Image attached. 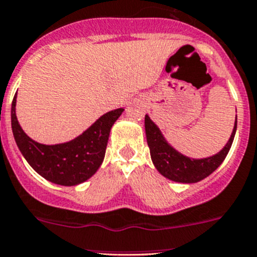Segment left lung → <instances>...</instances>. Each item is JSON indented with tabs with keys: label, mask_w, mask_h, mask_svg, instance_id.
I'll return each mask as SVG.
<instances>
[{
	"label": "left lung",
	"mask_w": 257,
	"mask_h": 257,
	"mask_svg": "<svg viewBox=\"0 0 257 257\" xmlns=\"http://www.w3.org/2000/svg\"><path fill=\"white\" fill-rule=\"evenodd\" d=\"M236 127H237V117L227 144L220 152L206 159H191L180 154L171 145L167 144L160 128L152 122L149 116H145L147 145L150 147V154L155 167L166 179L182 184H194L201 181L222 164L231 149Z\"/></svg>",
	"instance_id": "1"
}]
</instances>
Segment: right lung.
<instances>
[{"label":"right lung","instance_id":"right-lung-1","mask_svg":"<svg viewBox=\"0 0 257 257\" xmlns=\"http://www.w3.org/2000/svg\"><path fill=\"white\" fill-rule=\"evenodd\" d=\"M123 108L101 116L82 135L71 141L57 145H42L30 139L16 117V95L11 106V125L15 141L30 166L43 179L62 185L75 186L90 179L105 157L110 131Z\"/></svg>","mask_w":257,"mask_h":257}]
</instances>
